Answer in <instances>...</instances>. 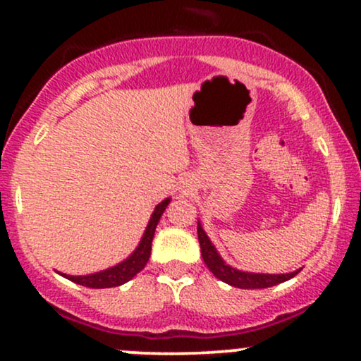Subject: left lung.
Here are the masks:
<instances>
[{
	"instance_id": "left-lung-1",
	"label": "left lung",
	"mask_w": 361,
	"mask_h": 361,
	"mask_svg": "<svg viewBox=\"0 0 361 361\" xmlns=\"http://www.w3.org/2000/svg\"><path fill=\"white\" fill-rule=\"evenodd\" d=\"M198 233V243H200V250H202V258H204L207 268L217 276L219 280L226 281V283L233 285V287L238 288H268L273 287V285H279L281 281H287L290 279L297 275L300 270L292 271V273H285V275H268V273H247V271H241L235 270V268L229 267L221 258L217 250L212 243H210L209 235L205 234V231L202 229V224L198 222L197 227Z\"/></svg>"
}]
</instances>
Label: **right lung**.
<instances>
[{
    "mask_svg": "<svg viewBox=\"0 0 361 361\" xmlns=\"http://www.w3.org/2000/svg\"><path fill=\"white\" fill-rule=\"evenodd\" d=\"M169 202L171 200L166 198V200H163L161 204H157L154 212L151 215V221H149L146 227V233H144L142 239H140L139 246L135 247V251L132 252L126 261L115 264V267L109 268V270L93 273V275L73 276V275H64V273H61V275L66 276L68 280L74 281V283H80L82 287H88V288L118 287V285H123L126 281L134 279V276L137 275L144 267H146V263L149 261V256H151L152 238H154V233H156V226L157 222H159L161 215H163L164 210H166Z\"/></svg>",
    "mask_w": 361,
    "mask_h": 361,
    "instance_id": "add662e5",
    "label": "right lung"
}]
</instances>
